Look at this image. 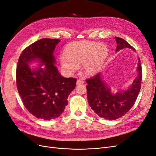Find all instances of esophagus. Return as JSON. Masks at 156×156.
<instances>
[{"label": "esophagus", "mask_w": 156, "mask_h": 156, "mask_svg": "<svg viewBox=\"0 0 156 156\" xmlns=\"http://www.w3.org/2000/svg\"><path fill=\"white\" fill-rule=\"evenodd\" d=\"M84 83V82L83 81H82V80H78L77 81H76V85H81V84H83Z\"/></svg>", "instance_id": "obj_1"}]
</instances>
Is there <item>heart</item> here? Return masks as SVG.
<instances>
[{
    "mask_svg": "<svg viewBox=\"0 0 156 156\" xmlns=\"http://www.w3.org/2000/svg\"><path fill=\"white\" fill-rule=\"evenodd\" d=\"M108 52L107 47L103 43L89 41L74 42L67 46L65 55L60 57V62L69 71H76L83 64L85 74L93 75L101 68Z\"/></svg>",
    "mask_w": 156,
    "mask_h": 156,
    "instance_id": "obj_1",
    "label": "heart"
}]
</instances>
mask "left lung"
<instances>
[{
	"label": "left lung",
	"instance_id": "left-lung-1",
	"mask_svg": "<svg viewBox=\"0 0 156 156\" xmlns=\"http://www.w3.org/2000/svg\"><path fill=\"white\" fill-rule=\"evenodd\" d=\"M117 43L116 52L124 49L134 48L126 40L115 37ZM138 75L127 89L112 92L103 80L101 73L94 78L86 80L87 83V99L92 110L99 117L110 120H116L129 112L134 105L141 88L142 76L140 60L138 57Z\"/></svg>",
	"mask_w": 156,
	"mask_h": 156
}]
</instances>
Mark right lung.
I'll list each match as a JSON object with an SVG mask.
<instances>
[{
    "label": "right lung",
    "instance_id": "add662e5",
    "mask_svg": "<svg viewBox=\"0 0 156 156\" xmlns=\"http://www.w3.org/2000/svg\"><path fill=\"white\" fill-rule=\"evenodd\" d=\"M60 41L43 38L29 46L19 57L16 85L25 107L37 119L50 120L58 117L67 105V98L76 80L59 74L54 50ZM37 62L36 66L30 64Z\"/></svg>",
    "mask_w": 156,
    "mask_h": 156
}]
</instances>
